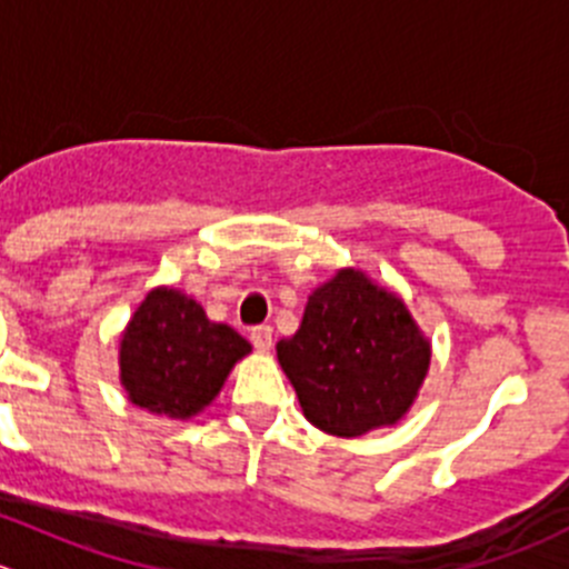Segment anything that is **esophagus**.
Here are the masks:
<instances>
[{
  "label": "esophagus",
  "instance_id": "34e87169",
  "mask_svg": "<svg viewBox=\"0 0 569 569\" xmlns=\"http://www.w3.org/2000/svg\"><path fill=\"white\" fill-rule=\"evenodd\" d=\"M249 339H252V345L260 350V353H267V350L272 348V328H269V326L252 328Z\"/></svg>",
  "mask_w": 569,
  "mask_h": 569
}]
</instances>
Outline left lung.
I'll list each match as a JSON object with an SVG mask.
<instances>
[{
    "label": "left lung",
    "instance_id": "obj_1",
    "mask_svg": "<svg viewBox=\"0 0 569 569\" xmlns=\"http://www.w3.org/2000/svg\"><path fill=\"white\" fill-rule=\"evenodd\" d=\"M427 337L405 300L359 269L311 291L295 337L278 342L302 416L337 438H359L407 416L427 379Z\"/></svg>",
    "mask_w": 569,
    "mask_h": 569
}]
</instances>
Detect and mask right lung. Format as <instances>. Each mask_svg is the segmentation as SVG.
<instances>
[{"label":"right lung","mask_w":569,"mask_h":569,"mask_svg":"<svg viewBox=\"0 0 569 569\" xmlns=\"http://www.w3.org/2000/svg\"><path fill=\"white\" fill-rule=\"evenodd\" d=\"M252 345L224 322L207 320L193 297L148 291L120 337V385L131 405L164 418H193L219 396Z\"/></svg>","instance_id":"1"}]
</instances>
